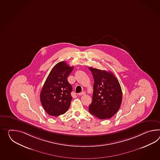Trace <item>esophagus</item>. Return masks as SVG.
Listing matches in <instances>:
<instances>
[{"label":"esophagus","instance_id":"1","mask_svg":"<svg viewBox=\"0 0 160 160\" xmlns=\"http://www.w3.org/2000/svg\"><path fill=\"white\" fill-rule=\"evenodd\" d=\"M85 94H86L85 92H82L79 93L78 95H80V96H81V95H85Z\"/></svg>","mask_w":160,"mask_h":160}]
</instances>
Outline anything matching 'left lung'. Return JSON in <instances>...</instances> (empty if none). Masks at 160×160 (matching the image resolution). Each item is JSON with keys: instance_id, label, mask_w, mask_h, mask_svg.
Wrapping results in <instances>:
<instances>
[{"instance_id": "left-lung-1", "label": "left lung", "mask_w": 160, "mask_h": 160, "mask_svg": "<svg viewBox=\"0 0 160 160\" xmlns=\"http://www.w3.org/2000/svg\"><path fill=\"white\" fill-rule=\"evenodd\" d=\"M94 83L92 101L89 106L91 114L99 119L110 118L120 109L122 93L116 77L111 72L89 68Z\"/></svg>"}]
</instances>
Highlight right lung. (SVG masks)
Returning a JSON list of instances; mask_svg holds the SVG:
<instances>
[{
  "label": "right lung",
  "mask_w": 160,
  "mask_h": 160,
  "mask_svg": "<svg viewBox=\"0 0 160 160\" xmlns=\"http://www.w3.org/2000/svg\"><path fill=\"white\" fill-rule=\"evenodd\" d=\"M73 69L65 61L56 64L48 74L40 98L43 108L50 116H58L70 107L72 87L67 78Z\"/></svg>",
  "instance_id": "obj_1"
}]
</instances>
